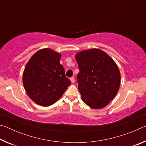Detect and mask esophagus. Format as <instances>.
<instances>
[{
  "label": "esophagus",
  "mask_w": 146,
  "mask_h": 146,
  "mask_svg": "<svg viewBox=\"0 0 146 146\" xmlns=\"http://www.w3.org/2000/svg\"><path fill=\"white\" fill-rule=\"evenodd\" d=\"M70 80H71V82L74 83V82H75V78H74V77H71L70 78Z\"/></svg>",
  "instance_id": "34e87169"
}]
</instances>
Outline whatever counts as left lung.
Listing matches in <instances>:
<instances>
[{
    "mask_svg": "<svg viewBox=\"0 0 146 146\" xmlns=\"http://www.w3.org/2000/svg\"><path fill=\"white\" fill-rule=\"evenodd\" d=\"M79 73L78 89L84 102L93 109L107 106L117 95L120 73L114 60L99 49H90L75 56Z\"/></svg>",
    "mask_w": 146,
    "mask_h": 146,
    "instance_id": "obj_1",
    "label": "left lung"
}]
</instances>
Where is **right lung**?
<instances>
[{
  "label": "right lung",
  "instance_id": "obj_1",
  "mask_svg": "<svg viewBox=\"0 0 146 146\" xmlns=\"http://www.w3.org/2000/svg\"><path fill=\"white\" fill-rule=\"evenodd\" d=\"M61 54L44 48L31 56L24 69L23 82L31 99L42 106L55 103L71 82L60 64Z\"/></svg>",
  "mask_w": 146,
  "mask_h": 146
}]
</instances>
